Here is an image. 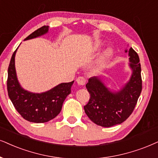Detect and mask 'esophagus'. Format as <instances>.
I'll return each mask as SVG.
<instances>
[{
	"mask_svg": "<svg viewBox=\"0 0 158 158\" xmlns=\"http://www.w3.org/2000/svg\"><path fill=\"white\" fill-rule=\"evenodd\" d=\"M86 81H87V80L83 77H79L77 79V82L79 85H85L86 84Z\"/></svg>",
	"mask_w": 158,
	"mask_h": 158,
	"instance_id": "obj_1",
	"label": "esophagus"
}]
</instances>
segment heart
I'll return each mask as SVG.
<instances>
[{
	"mask_svg": "<svg viewBox=\"0 0 158 158\" xmlns=\"http://www.w3.org/2000/svg\"><path fill=\"white\" fill-rule=\"evenodd\" d=\"M102 45V42L100 41H98L95 42V49H98V48L101 47V46ZM111 55V50L110 49H108L106 50L104 52H103L102 55H101V57H99L98 59V63L99 65H102L105 63V62L106 61V60L109 58V57H110Z\"/></svg>",
	"mask_w": 158,
	"mask_h": 158,
	"instance_id": "heart-1",
	"label": "heart"
}]
</instances>
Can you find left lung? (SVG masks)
<instances>
[{
	"label": "left lung",
	"instance_id": "8db88e82",
	"mask_svg": "<svg viewBox=\"0 0 158 158\" xmlns=\"http://www.w3.org/2000/svg\"><path fill=\"white\" fill-rule=\"evenodd\" d=\"M129 66L132 73L129 81L118 91H111L100 77L89 78L86 88L90 98L84 106L87 117L100 126L109 127L123 123L130 117L142 89L141 64L138 54L130 48Z\"/></svg>",
	"mask_w": 158,
	"mask_h": 158
}]
</instances>
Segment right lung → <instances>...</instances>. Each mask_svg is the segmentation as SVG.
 <instances>
[{
  "mask_svg": "<svg viewBox=\"0 0 158 158\" xmlns=\"http://www.w3.org/2000/svg\"><path fill=\"white\" fill-rule=\"evenodd\" d=\"M49 31V26H43L31 35L26 40L41 36ZM13 53L8 69V95L14 106L26 120L35 123L49 122L60 112L63 103L71 93L73 81L61 83L49 90L41 93H31L21 87L17 79L15 69V55Z\"/></svg>",
  "mask_w": 158,
  "mask_h": 158,
  "instance_id": "add662e5",
  "label": "right lung"
}]
</instances>
